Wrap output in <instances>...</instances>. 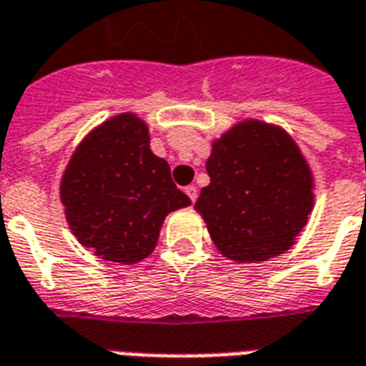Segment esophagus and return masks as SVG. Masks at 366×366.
I'll return each mask as SVG.
<instances>
[{
    "mask_svg": "<svg viewBox=\"0 0 366 366\" xmlns=\"http://www.w3.org/2000/svg\"><path fill=\"white\" fill-rule=\"evenodd\" d=\"M184 192L188 194V198H190L192 202H196V199H198V188H196V186H186Z\"/></svg>",
    "mask_w": 366,
    "mask_h": 366,
    "instance_id": "esophagus-1",
    "label": "esophagus"
}]
</instances>
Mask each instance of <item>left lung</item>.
Segmentation results:
<instances>
[{"instance_id": "8db88e82", "label": "left lung", "mask_w": 366, "mask_h": 366, "mask_svg": "<svg viewBox=\"0 0 366 366\" xmlns=\"http://www.w3.org/2000/svg\"><path fill=\"white\" fill-rule=\"evenodd\" d=\"M209 186L196 209L217 249L237 262L288 251L314 206L312 172L282 129L245 121L215 141L206 162Z\"/></svg>"}]
</instances>
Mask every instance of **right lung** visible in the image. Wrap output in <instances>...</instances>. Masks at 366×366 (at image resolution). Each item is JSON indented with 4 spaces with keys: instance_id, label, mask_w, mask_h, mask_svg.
<instances>
[{
    "instance_id": "1",
    "label": "right lung",
    "mask_w": 366,
    "mask_h": 366,
    "mask_svg": "<svg viewBox=\"0 0 366 366\" xmlns=\"http://www.w3.org/2000/svg\"><path fill=\"white\" fill-rule=\"evenodd\" d=\"M70 229L105 261L133 264L152 253L170 212L190 206L170 167L152 154L149 129L121 113L92 131L60 184Z\"/></svg>"
}]
</instances>
